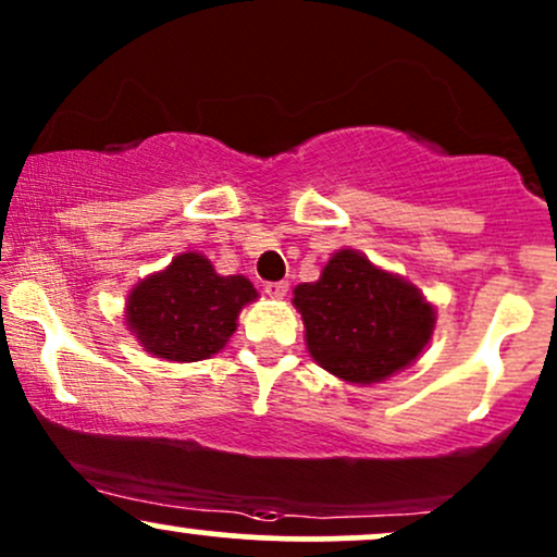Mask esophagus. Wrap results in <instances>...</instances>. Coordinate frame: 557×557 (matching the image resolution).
<instances>
[{"instance_id": "34e87169", "label": "esophagus", "mask_w": 557, "mask_h": 557, "mask_svg": "<svg viewBox=\"0 0 557 557\" xmlns=\"http://www.w3.org/2000/svg\"><path fill=\"white\" fill-rule=\"evenodd\" d=\"M264 293L270 298H283V296H287V283H283V280H280V283H267Z\"/></svg>"}]
</instances>
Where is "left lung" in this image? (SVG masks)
I'll return each instance as SVG.
<instances>
[{
  "mask_svg": "<svg viewBox=\"0 0 557 557\" xmlns=\"http://www.w3.org/2000/svg\"><path fill=\"white\" fill-rule=\"evenodd\" d=\"M306 345L322 369L372 385L417 361L434 327L432 306L406 280L359 251H337L317 283L298 285Z\"/></svg>",
  "mask_w": 557,
  "mask_h": 557,
  "instance_id": "8db88e82",
  "label": "left lung"
}]
</instances>
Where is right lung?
<instances>
[{
	"label": "right lung",
	"instance_id": "obj_1",
	"mask_svg": "<svg viewBox=\"0 0 557 557\" xmlns=\"http://www.w3.org/2000/svg\"><path fill=\"white\" fill-rule=\"evenodd\" d=\"M240 274L220 277L201 253H181L127 298V327L149 354L168 361H201L225 348L238 314L257 298Z\"/></svg>",
	"mask_w": 557,
	"mask_h": 557
}]
</instances>
